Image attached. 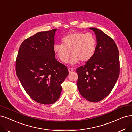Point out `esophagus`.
<instances>
[{"mask_svg": "<svg viewBox=\"0 0 132 132\" xmlns=\"http://www.w3.org/2000/svg\"><path fill=\"white\" fill-rule=\"evenodd\" d=\"M68 71H69V72H71L73 71V69H72V68H68Z\"/></svg>", "mask_w": 132, "mask_h": 132, "instance_id": "34e87169", "label": "esophagus"}]
</instances>
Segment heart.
<instances>
[{"label": "heart", "mask_w": 132, "mask_h": 132, "mask_svg": "<svg viewBox=\"0 0 132 132\" xmlns=\"http://www.w3.org/2000/svg\"><path fill=\"white\" fill-rule=\"evenodd\" d=\"M61 42L62 44L54 45V52L61 62L66 63L71 51L70 62L72 64H76L79 60L82 62L90 60L96 48V39L90 33L74 31L63 37Z\"/></svg>", "instance_id": "1"}]
</instances>
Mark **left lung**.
Instances as JSON below:
<instances>
[{
	"label": "left lung",
	"mask_w": 132,
	"mask_h": 132,
	"mask_svg": "<svg viewBox=\"0 0 132 132\" xmlns=\"http://www.w3.org/2000/svg\"><path fill=\"white\" fill-rule=\"evenodd\" d=\"M94 54L84 66L77 68L78 88L81 95L90 102H98L110 93L120 74L119 52L109 36L95 28Z\"/></svg>",
	"instance_id": "obj_1"
}]
</instances>
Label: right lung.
Wrapping results in <instances>:
<instances>
[{"mask_svg": "<svg viewBox=\"0 0 132 132\" xmlns=\"http://www.w3.org/2000/svg\"><path fill=\"white\" fill-rule=\"evenodd\" d=\"M57 29L41 31L22 42L16 61V72L25 91L34 101L51 104L60 98L61 84L69 74L53 51Z\"/></svg>", "mask_w": 132, "mask_h": 132, "instance_id": "obj_1", "label": "right lung"}]
</instances>
